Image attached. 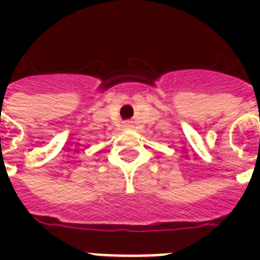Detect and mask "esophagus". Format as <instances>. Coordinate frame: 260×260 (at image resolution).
Wrapping results in <instances>:
<instances>
[{
  "mask_svg": "<svg viewBox=\"0 0 260 260\" xmlns=\"http://www.w3.org/2000/svg\"><path fill=\"white\" fill-rule=\"evenodd\" d=\"M131 126H132V122H131V121H125V122H122V128H125V129H126V128H131Z\"/></svg>",
  "mask_w": 260,
  "mask_h": 260,
  "instance_id": "obj_1",
  "label": "esophagus"
}]
</instances>
